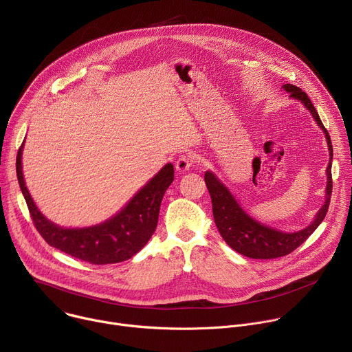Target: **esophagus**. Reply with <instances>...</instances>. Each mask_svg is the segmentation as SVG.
Here are the masks:
<instances>
[{"label":"esophagus","instance_id":"1","mask_svg":"<svg viewBox=\"0 0 352 352\" xmlns=\"http://www.w3.org/2000/svg\"><path fill=\"white\" fill-rule=\"evenodd\" d=\"M192 164H193V159L190 156H181L175 162V168L179 173H185L192 167Z\"/></svg>","mask_w":352,"mask_h":352}]
</instances>
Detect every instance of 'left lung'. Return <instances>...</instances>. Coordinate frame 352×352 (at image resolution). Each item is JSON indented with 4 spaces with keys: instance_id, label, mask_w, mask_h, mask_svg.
Returning a JSON list of instances; mask_svg holds the SVG:
<instances>
[{
    "instance_id": "8db88e82",
    "label": "left lung",
    "mask_w": 352,
    "mask_h": 352,
    "mask_svg": "<svg viewBox=\"0 0 352 352\" xmlns=\"http://www.w3.org/2000/svg\"><path fill=\"white\" fill-rule=\"evenodd\" d=\"M283 89L289 93V96L295 100H299L300 103L311 111L312 117L318 122V125L322 128V131L326 135L330 160L326 170L327 174V185H326V199L324 205L318 212L315 220L312 224L305 227L304 230H299L296 232H283L273 227H269L266 224H262L256 221L255 219L250 217L235 200V197L231 195V192L226 188L224 184L220 182V179L212 173L206 171L205 174V182L209 189L212 205H213V217L214 223L219 228V232L221 234L223 239L228 243L230 248L236 250L238 254L252 258V259H274L281 258L292 250H295L299 245H302L311 234L319 227V224L326 217V213L329 210L330 197H331V189H333V181H331V162H333V146L329 136L327 129L323 126L319 114L316 109L314 107L311 98L305 91L300 90L299 87L294 85H284Z\"/></svg>"
}]
</instances>
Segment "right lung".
<instances>
[{
	"mask_svg": "<svg viewBox=\"0 0 352 352\" xmlns=\"http://www.w3.org/2000/svg\"><path fill=\"white\" fill-rule=\"evenodd\" d=\"M22 150L23 143L16 156L19 186L36 230L50 246L91 265H109L131 259L153 235L162 199L174 181L171 163L164 166L110 220L86 228H63L47 220L34 205L22 174Z\"/></svg>",
	"mask_w": 352,
	"mask_h": 352,
	"instance_id": "add662e5",
	"label": "right lung"
}]
</instances>
